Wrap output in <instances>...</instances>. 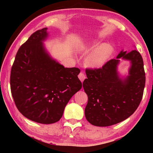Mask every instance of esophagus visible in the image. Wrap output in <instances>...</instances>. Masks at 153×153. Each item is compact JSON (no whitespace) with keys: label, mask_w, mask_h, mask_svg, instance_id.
Instances as JSON below:
<instances>
[{"label":"esophagus","mask_w":153,"mask_h":153,"mask_svg":"<svg viewBox=\"0 0 153 153\" xmlns=\"http://www.w3.org/2000/svg\"><path fill=\"white\" fill-rule=\"evenodd\" d=\"M78 77H79V79H80V81H81V82H83V81H84V79H85L86 78L85 74H84L83 72H81V73L78 75Z\"/></svg>","instance_id":"obj_1"}]
</instances>
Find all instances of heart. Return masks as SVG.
Listing matches in <instances>:
<instances>
[{"label":"heart","instance_id":"obj_1","mask_svg":"<svg viewBox=\"0 0 153 153\" xmlns=\"http://www.w3.org/2000/svg\"><path fill=\"white\" fill-rule=\"evenodd\" d=\"M96 47L85 60V65L91 68H99L102 67L114 52V47L110 43H102L99 45L97 39L82 40L76 44L77 51L82 52L89 51Z\"/></svg>","mask_w":153,"mask_h":153}]
</instances>
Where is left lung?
Instances as JSON below:
<instances>
[{
  "instance_id": "1",
  "label": "left lung",
  "mask_w": 153,
  "mask_h": 153,
  "mask_svg": "<svg viewBox=\"0 0 153 153\" xmlns=\"http://www.w3.org/2000/svg\"><path fill=\"white\" fill-rule=\"evenodd\" d=\"M131 62L127 76L117 71L120 58ZM143 60L137 51L122 50L99 69L86 70L83 87L88 97L85 116L92 125L110 126L132 115L141 102L145 85Z\"/></svg>"
}]
</instances>
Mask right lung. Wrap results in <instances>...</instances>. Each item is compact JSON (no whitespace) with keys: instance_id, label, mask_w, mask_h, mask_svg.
I'll return each instance as SVG.
<instances>
[{"instance_id":"obj_1","label":"right lung","mask_w":153,"mask_h":153,"mask_svg":"<svg viewBox=\"0 0 153 153\" xmlns=\"http://www.w3.org/2000/svg\"><path fill=\"white\" fill-rule=\"evenodd\" d=\"M47 30L35 31L22 45L10 74L17 108L25 118L43 124L59 121L71 97L82 87L79 68H64L48 53L43 43Z\"/></svg>"}]
</instances>
